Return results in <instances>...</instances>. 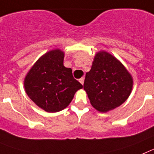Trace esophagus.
<instances>
[{
    "label": "esophagus",
    "mask_w": 154,
    "mask_h": 154,
    "mask_svg": "<svg viewBox=\"0 0 154 154\" xmlns=\"http://www.w3.org/2000/svg\"><path fill=\"white\" fill-rule=\"evenodd\" d=\"M79 81H80V83L83 85H84V81H85V78H84V77H81V79H79Z\"/></svg>",
    "instance_id": "obj_1"
}]
</instances>
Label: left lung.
<instances>
[{
  "instance_id": "1",
  "label": "left lung",
  "mask_w": 154,
  "mask_h": 154,
  "mask_svg": "<svg viewBox=\"0 0 154 154\" xmlns=\"http://www.w3.org/2000/svg\"><path fill=\"white\" fill-rule=\"evenodd\" d=\"M133 85V77L122 63L110 53L100 51L86 73L84 89L92 106L107 112L126 101Z\"/></svg>"
}]
</instances>
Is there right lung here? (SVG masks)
Masks as SVG:
<instances>
[{
	"mask_svg": "<svg viewBox=\"0 0 154 154\" xmlns=\"http://www.w3.org/2000/svg\"><path fill=\"white\" fill-rule=\"evenodd\" d=\"M64 53L53 49L32 66L24 81L26 94L47 112H57L69 105L76 92L83 88L73 78L72 69L63 66Z\"/></svg>",
	"mask_w": 154,
	"mask_h": 154,
	"instance_id": "right-lung-1",
	"label": "right lung"
}]
</instances>
